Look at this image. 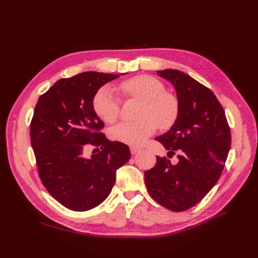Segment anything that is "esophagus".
<instances>
[{
	"label": "esophagus",
	"instance_id": "obj_1",
	"mask_svg": "<svg viewBox=\"0 0 258 258\" xmlns=\"http://www.w3.org/2000/svg\"><path fill=\"white\" fill-rule=\"evenodd\" d=\"M139 152H141V148L136 147V146H131V147H130V153H131L132 155H136V154H138Z\"/></svg>",
	"mask_w": 258,
	"mask_h": 258
}]
</instances>
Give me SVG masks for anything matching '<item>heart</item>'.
Returning a JSON list of instances; mask_svg holds the SVG:
<instances>
[{"label":"heart","instance_id":"obj_1","mask_svg":"<svg viewBox=\"0 0 258 258\" xmlns=\"http://www.w3.org/2000/svg\"><path fill=\"white\" fill-rule=\"evenodd\" d=\"M119 89L126 98L143 101L136 122H122L111 131L117 142L139 146L155 134L156 129H169L178 116V102L172 93L167 92L159 80L150 75H139L120 84ZM93 110L101 119L113 123L120 114V99L108 87L101 88L92 101Z\"/></svg>","mask_w":258,"mask_h":258}]
</instances>
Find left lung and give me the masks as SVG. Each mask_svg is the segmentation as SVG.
<instances>
[{
    "instance_id": "8db88e82",
    "label": "left lung",
    "mask_w": 258,
    "mask_h": 258,
    "mask_svg": "<svg viewBox=\"0 0 258 258\" xmlns=\"http://www.w3.org/2000/svg\"><path fill=\"white\" fill-rule=\"evenodd\" d=\"M173 84L178 100L177 119L160 142L168 157L177 153L171 165L157 156L154 168L145 171V185L151 197L174 212L196 206L220 178L230 150L231 134L224 108L205 85L177 70L157 71Z\"/></svg>"
}]
</instances>
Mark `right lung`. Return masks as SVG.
Instances as JSON below:
<instances>
[{"instance_id": "1", "label": "right lung", "mask_w": 258, "mask_h": 258, "mask_svg": "<svg viewBox=\"0 0 258 258\" xmlns=\"http://www.w3.org/2000/svg\"><path fill=\"white\" fill-rule=\"evenodd\" d=\"M118 75L84 72L61 79L38 98L30 123L31 145L42 184L63 207L84 212L110 195L116 170L130 158L129 147L110 141L93 110L97 91ZM90 145L100 147L82 157Z\"/></svg>"}]
</instances>
